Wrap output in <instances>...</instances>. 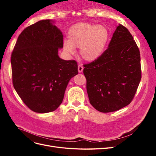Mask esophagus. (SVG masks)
<instances>
[{"label":"esophagus","instance_id":"obj_1","mask_svg":"<svg viewBox=\"0 0 156 156\" xmlns=\"http://www.w3.org/2000/svg\"><path fill=\"white\" fill-rule=\"evenodd\" d=\"M84 68L82 65H79L78 66V72L79 73H81L83 72Z\"/></svg>","mask_w":156,"mask_h":156}]
</instances>
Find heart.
Instances as JSON below:
<instances>
[{"label":"heart","mask_w":156,"mask_h":156,"mask_svg":"<svg viewBox=\"0 0 156 156\" xmlns=\"http://www.w3.org/2000/svg\"><path fill=\"white\" fill-rule=\"evenodd\" d=\"M69 40L63 41V50L72 55L75 53V48H79V55L82 59L92 62L103 53L109 38L107 28L88 23H79L70 28Z\"/></svg>","instance_id":"heart-1"}]
</instances>
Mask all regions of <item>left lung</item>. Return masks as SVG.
Wrapping results in <instances>:
<instances>
[{
  "instance_id": "obj_1",
  "label": "left lung",
  "mask_w": 156,
  "mask_h": 156,
  "mask_svg": "<svg viewBox=\"0 0 156 156\" xmlns=\"http://www.w3.org/2000/svg\"><path fill=\"white\" fill-rule=\"evenodd\" d=\"M84 67L90 103L96 110L113 112L131 103L141 79L140 56L126 27L117 26L108 49Z\"/></svg>"
}]
</instances>
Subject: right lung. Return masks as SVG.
<instances>
[{"label":"right lung","instance_id":"right-lung-1","mask_svg":"<svg viewBox=\"0 0 156 156\" xmlns=\"http://www.w3.org/2000/svg\"><path fill=\"white\" fill-rule=\"evenodd\" d=\"M54 23L41 20L27 27L11 56L13 87L25 104L38 113L55 111L70 79L78 74L75 60L59 57L63 34Z\"/></svg>","mask_w":156,"mask_h":156}]
</instances>
